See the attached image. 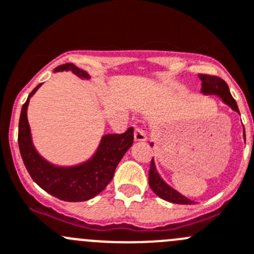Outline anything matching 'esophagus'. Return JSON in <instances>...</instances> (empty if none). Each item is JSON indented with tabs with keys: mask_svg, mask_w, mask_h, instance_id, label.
<instances>
[{
	"mask_svg": "<svg viewBox=\"0 0 254 254\" xmlns=\"http://www.w3.org/2000/svg\"><path fill=\"white\" fill-rule=\"evenodd\" d=\"M134 139H136V141H146V131H144L143 128H141V127H136V128H134Z\"/></svg>",
	"mask_w": 254,
	"mask_h": 254,
	"instance_id": "esophagus-1",
	"label": "esophagus"
}]
</instances>
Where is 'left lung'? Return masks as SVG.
Masks as SVG:
<instances>
[{"instance_id": "8db88e82", "label": "left lung", "mask_w": 254, "mask_h": 254, "mask_svg": "<svg viewBox=\"0 0 254 254\" xmlns=\"http://www.w3.org/2000/svg\"><path fill=\"white\" fill-rule=\"evenodd\" d=\"M198 76H199V78H201L202 81L201 91L204 93V95L218 96V97H221V100L223 101L226 105H228L232 110L240 113L237 102H236L234 98L232 97L231 92H229L228 84H227L223 79L219 78V77L217 76H212V74H198ZM148 182H149V187L152 188V190H153L159 198L165 199V201L172 202V203H177V204L193 203V201H190V199H188L187 197H185L183 194L178 193L177 190H173L172 187H170L165 181L159 177L158 172L156 171V166H154L153 159H151V165H149Z\"/></svg>"}]
</instances>
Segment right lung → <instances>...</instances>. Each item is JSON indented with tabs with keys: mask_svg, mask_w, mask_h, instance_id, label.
Instances as JSON below:
<instances>
[{
	"mask_svg": "<svg viewBox=\"0 0 254 254\" xmlns=\"http://www.w3.org/2000/svg\"><path fill=\"white\" fill-rule=\"evenodd\" d=\"M72 71L79 77L88 78V74L73 64H64L55 71ZM38 84L28 96L21 110L18 123V147L21 157L31 178L42 190L67 202H82L91 199L102 192L112 181L115 170L127 149L133 143V127L125 133L106 134L101 141L97 153L92 159L77 167H55L46 162L35 151L31 142L30 125L27 121V106L30 97L37 91Z\"/></svg>",
	"mask_w": 254,
	"mask_h": 254,
	"instance_id": "1",
	"label": "right lung"
}]
</instances>
